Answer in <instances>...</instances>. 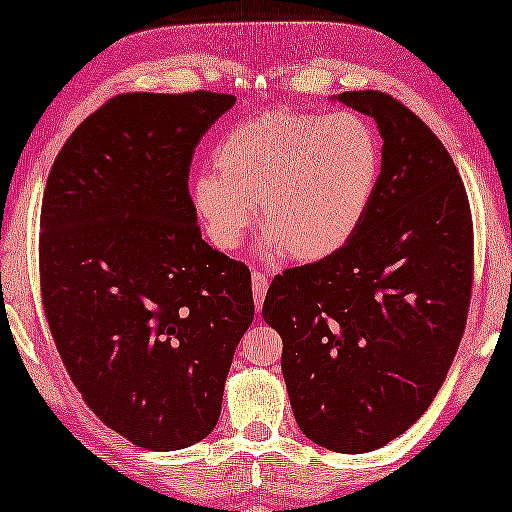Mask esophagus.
<instances>
[{"instance_id": "34e87169", "label": "esophagus", "mask_w": 512, "mask_h": 512, "mask_svg": "<svg viewBox=\"0 0 512 512\" xmlns=\"http://www.w3.org/2000/svg\"><path fill=\"white\" fill-rule=\"evenodd\" d=\"M266 290H269V276H266L264 271L255 269V271H253V297H255L257 311H259V308H262V304H264Z\"/></svg>"}]
</instances>
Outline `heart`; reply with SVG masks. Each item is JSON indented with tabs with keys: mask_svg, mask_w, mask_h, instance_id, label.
I'll return each instance as SVG.
<instances>
[{
	"mask_svg": "<svg viewBox=\"0 0 512 512\" xmlns=\"http://www.w3.org/2000/svg\"><path fill=\"white\" fill-rule=\"evenodd\" d=\"M213 164L218 174H199L190 194L215 248L239 246L262 204L266 250L320 262L362 227L383 148L371 122L357 113L280 109L227 129Z\"/></svg>",
	"mask_w": 512,
	"mask_h": 512,
	"instance_id": "1",
	"label": "heart"
}]
</instances>
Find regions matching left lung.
Returning a JSON list of instances; mask_svg holds the SVG:
<instances>
[{
	"instance_id": "left-lung-1",
	"label": "left lung",
	"mask_w": 512,
	"mask_h": 512,
	"mask_svg": "<svg viewBox=\"0 0 512 512\" xmlns=\"http://www.w3.org/2000/svg\"><path fill=\"white\" fill-rule=\"evenodd\" d=\"M338 99L378 122L376 194L348 246L271 280L262 318L283 338L299 429L359 455L420 420L448 376L471 304L473 220L450 153L408 106L378 90Z\"/></svg>"
}]
</instances>
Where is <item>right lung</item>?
<instances>
[{"label":"right lung","mask_w":512,"mask_h":512,"mask_svg":"<svg viewBox=\"0 0 512 512\" xmlns=\"http://www.w3.org/2000/svg\"><path fill=\"white\" fill-rule=\"evenodd\" d=\"M236 97L125 92L74 129L41 204V301L76 390L139 448L181 450L218 422L255 315L250 269L201 239L190 164Z\"/></svg>","instance_id":"right-lung-1"}]
</instances>
